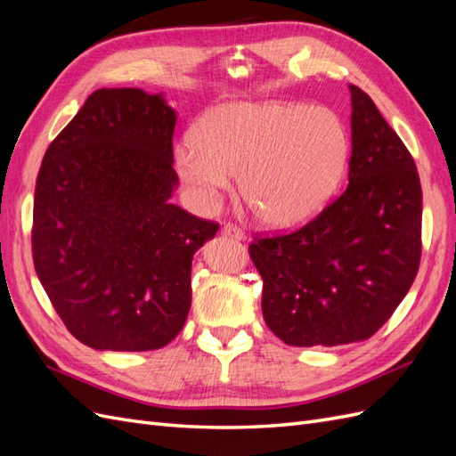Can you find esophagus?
Listing matches in <instances>:
<instances>
[{"label": "esophagus", "mask_w": 456, "mask_h": 456, "mask_svg": "<svg viewBox=\"0 0 456 456\" xmlns=\"http://www.w3.org/2000/svg\"><path fill=\"white\" fill-rule=\"evenodd\" d=\"M220 232H223L224 236H230L233 240H245V232L236 224H224Z\"/></svg>", "instance_id": "1"}]
</instances>
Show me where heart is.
Returning a JSON list of instances; mask_svg holds the SVG:
<instances>
[{
	"instance_id": "obj_1",
	"label": "heart",
	"mask_w": 456,
	"mask_h": 456,
	"mask_svg": "<svg viewBox=\"0 0 456 456\" xmlns=\"http://www.w3.org/2000/svg\"><path fill=\"white\" fill-rule=\"evenodd\" d=\"M346 159L348 136L333 112L283 102L218 106L175 148L178 176L201 209L215 207L240 176L245 203L275 228L320 213Z\"/></svg>"
}]
</instances>
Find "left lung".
<instances>
[{"label":"left lung","instance_id":"8db88e82","mask_svg":"<svg viewBox=\"0 0 456 456\" xmlns=\"http://www.w3.org/2000/svg\"><path fill=\"white\" fill-rule=\"evenodd\" d=\"M346 190L314 220L249 245L262 315L289 346H340L372 337L417 278L422 188L409 150L370 96L350 86Z\"/></svg>","mask_w":456,"mask_h":456}]
</instances>
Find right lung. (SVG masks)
Returning <instances> with one entry per match:
<instances>
[{
    "instance_id": "add662e5",
    "label": "right lung",
    "mask_w": 456,
    "mask_h": 456,
    "mask_svg": "<svg viewBox=\"0 0 456 456\" xmlns=\"http://www.w3.org/2000/svg\"><path fill=\"white\" fill-rule=\"evenodd\" d=\"M175 123L161 94L99 89L41 161L36 273L89 348L158 350L184 327L191 258L218 224L169 201Z\"/></svg>"
}]
</instances>
